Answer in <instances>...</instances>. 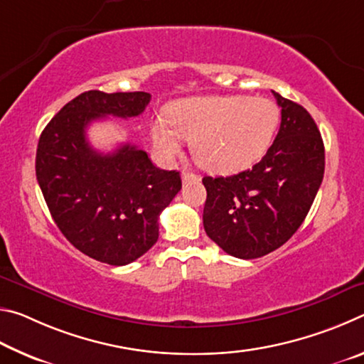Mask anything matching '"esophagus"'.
<instances>
[{
    "instance_id": "1",
    "label": "esophagus",
    "mask_w": 364,
    "mask_h": 364,
    "mask_svg": "<svg viewBox=\"0 0 364 364\" xmlns=\"http://www.w3.org/2000/svg\"><path fill=\"white\" fill-rule=\"evenodd\" d=\"M181 178H183V183L184 184H186V183H194V181H199L200 180V176L197 175V173H193V171H183Z\"/></svg>"
}]
</instances>
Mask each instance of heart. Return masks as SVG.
Masks as SVG:
<instances>
[{
    "label": "heart",
    "instance_id": "heart-1",
    "mask_svg": "<svg viewBox=\"0 0 364 364\" xmlns=\"http://www.w3.org/2000/svg\"><path fill=\"white\" fill-rule=\"evenodd\" d=\"M279 107L268 97L194 96L171 102L167 120L152 122L154 147L176 156L181 138L191 139L196 162L212 173H236L257 164L273 144Z\"/></svg>",
    "mask_w": 364,
    "mask_h": 364
}]
</instances>
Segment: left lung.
<instances>
[{"instance_id":"obj_1","label":"left lung","mask_w":364,"mask_h":364,"mask_svg":"<svg viewBox=\"0 0 364 364\" xmlns=\"http://www.w3.org/2000/svg\"><path fill=\"white\" fill-rule=\"evenodd\" d=\"M273 95L281 127L260 162L237 175L202 180L207 236L244 260L267 255L292 237L324 176V144L315 120L300 104Z\"/></svg>"}]
</instances>
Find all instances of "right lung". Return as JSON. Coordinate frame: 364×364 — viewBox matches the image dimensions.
Segmentation results:
<instances>
[{
    "mask_svg": "<svg viewBox=\"0 0 364 364\" xmlns=\"http://www.w3.org/2000/svg\"><path fill=\"white\" fill-rule=\"evenodd\" d=\"M149 101L144 91H85L53 117L36 149V180L54 223L73 247L114 267L157 242L159 217L181 189V176L157 168L136 146L97 152L86 128L107 115L136 117Z\"/></svg>",
    "mask_w": 364,
    "mask_h": 364,
    "instance_id": "right-lung-1",
    "label": "right lung"
}]
</instances>
